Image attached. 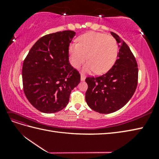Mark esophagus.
<instances>
[{
	"mask_svg": "<svg viewBox=\"0 0 159 159\" xmlns=\"http://www.w3.org/2000/svg\"><path fill=\"white\" fill-rule=\"evenodd\" d=\"M80 79H81L82 81H83V80H85V75H84L83 74H80Z\"/></svg>",
	"mask_w": 159,
	"mask_h": 159,
	"instance_id": "obj_1",
	"label": "esophagus"
}]
</instances>
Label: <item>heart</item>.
I'll list each match as a JSON object with an SVG mask.
<instances>
[{"label": "heart", "mask_w": 159, "mask_h": 159, "mask_svg": "<svg viewBox=\"0 0 159 159\" xmlns=\"http://www.w3.org/2000/svg\"><path fill=\"white\" fill-rule=\"evenodd\" d=\"M118 52L119 45L113 37L96 32L82 35L78 44L72 43L69 48L70 61L73 67L78 68L87 59L89 62L84 70L97 74L109 70L116 61Z\"/></svg>", "instance_id": "1"}]
</instances>
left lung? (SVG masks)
<instances>
[{
    "mask_svg": "<svg viewBox=\"0 0 159 159\" xmlns=\"http://www.w3.org/2000/svg\"><path fill=\"white\" fill-rule=\"evenodd\" d=\"M119 43L117 59L113 67L98 76H87L85 100L92 110L108 114L120 109L133 96L138 83V66L129 47L116 33Z\"/></svg>",
    "mask_w": 159,
    "mask_h": 159,
    "instance_id": "8db88e82",
    "label": "left lung"
}]
</instances>
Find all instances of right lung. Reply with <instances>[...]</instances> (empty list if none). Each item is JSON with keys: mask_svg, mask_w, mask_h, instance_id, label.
Wrapping results in <instances>:
<instances>
[{"mask_svg": "<svg viewBox=\"0 0 159 159\" xmlns=\"http://www.w3.org/2000/svg\"><path fill=\"white\" fill-rule=\"evenodd\" d=\"M76 33L63 31L42 37L29 50L22 66L23 90L36 109L46 113L62 110L80 74L69 61V46Z\"/></svg>", "mask_w": 159, "mask_h": 159, "instance_id": "right-lung-1", "label": "right lung"}]
</instances>
